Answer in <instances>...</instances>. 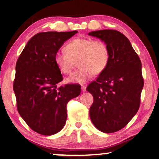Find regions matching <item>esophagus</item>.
<instances>
[{
  "label": "esophagus",
  "mask_w": 159,
  "mask_h": 159,
  "mask_svg": "<svg viewBox=\"0 0 159 159\" xmlns=\"http://www.w3.org/2000/svg\"><path fill=\"white\" fill-rule=\"evenodd\" d=\"M81 90L84 92H85V91H86V86H81Z\"/></svg>",
  "instance_id": "obj_1"
}]
</instances>
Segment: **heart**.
Segmentation results:
<instances>
[{"label": "heart", "mask_w": 159, "mask_h": 159, "mask_svg": "<svg viewBox=\"0 0 159 159\" xmlns=\"http://www.w3.org/2000/svg\"><path fill=\"white\" fill-rule=\"evenodd\" d=\"M64 49L66 53L58 52L54 56V61L59 70L68 74L76 61L79 67L66 79L68 84H84L93 74L98 75L104 71L109 62V48L101 40L77 38L68 42Z\"/></svg>", "instance_id": "obj_1"}]
</instances>
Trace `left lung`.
I'll return each mask as SVG.
<instances>
[{
  "mask_svg": "<svg viewBox=\"0 0 159 159\" xmlns=\"http://www.w3.org/2000/svg\"><path fill=\"white\" fill-rule=\"evenodd\" d=\"M108 45V65L86 90L93 96L90 118L103 133H113L125 127L140 106L143 87L141 62L125 35L116 30L89 33Z\"/></svg>",
  "mask_w": 159,
  "mask_h": 159,
  "instance_id": "obj_1",
  "label": "left lung"
}]
</instances>
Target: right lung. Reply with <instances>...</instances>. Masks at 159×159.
Masks as SVG:
<instances>
[{
	"label": "right lung",
	"instance_id": "right-lung-1",
	"mask_svg": "<svg viewBox=\"0 0 159 159\" xmlns=\"http://www.w3.org/2000/svg\"><path fill=\"white\" fill-rule=\"evenodd\" d=\"M77 33H39L28 41L16 62L13 91L18 111L38 134L51 136L60 131L67 118L66 105L80 93L79 85L58 86L63 75L54 61L64 42Z\"/></svg>",
	"mask_w": 159,
	"mask_h": 159
}]
</instances>
